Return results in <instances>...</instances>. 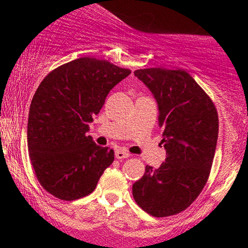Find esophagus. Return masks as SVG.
Returning <instances> with one entry per match:
<instances>
[{
	"instance_id": "34e87169",
	"label": "esophagus",
	"mask_w": 248,
	"mask_h": 248,
	"mask_svg": "<svg viewBox=\"0 0 248 248\" xmlns=\"http://www.w3.org/2000/svg\"><path fill=\"white\" fill-rule=\"evenodd\" d=\"M130 156V154L127 152V150H124V149H118L115 152V157L118 158V160H122V158H127V157H129Z\"/></svg>"
}]
</instances>
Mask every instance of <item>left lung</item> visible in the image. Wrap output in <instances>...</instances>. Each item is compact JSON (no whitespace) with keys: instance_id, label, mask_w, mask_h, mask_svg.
<instances>
[{"instance_id":"obj_1","label":"left lung","mask_w":248,"mask_h":248,"mask_svg":"<svg viewBox=\"0 0 248 248\" xmlns=\"http://www.w3.org/2000/svg\"><path fill=\"white\" fill-rule=\"evenodd\" d=\"M158 105L166 162L147 166L133 184L138 205L154 217L176 215L193 203L209 178L218 139V114L210 96L184 70H136Z\"/></svg>"}]
</instances>
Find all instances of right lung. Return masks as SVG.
Listing matches in <instances>:
<instances>
[{"label":"right lung","instance_id":"1","mask_svg":"<svg viewBox=\"0 0 248 248\" xmlns=\"http://www.w3.org/2000/svg\"><path fill=\"white\" fill-rule=\"evenodd\" d=\"M130 70L82 57L43 79L30 105L28 150L36 177L47 192L75 201L95 189L114 152L86 135L109 91Z\"/></svg>","mask_w":248,"mask_h":248}]
</instances>
